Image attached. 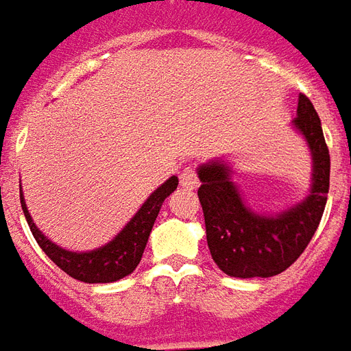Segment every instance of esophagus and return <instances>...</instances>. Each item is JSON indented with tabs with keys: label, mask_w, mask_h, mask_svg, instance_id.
I'll list each match as a JSON object with an SVG mask.
<instances>
[{
	"label": "esophagus",
	"mask_w": 351,
	"mask_h": 351,
	"mask_svg": "<svg viewBox=\"0 0 351 351\" xmlns=\"http://www.w3.org/2000/svg\"><path fill=\"white\" fill-rule=\"evenodd\" d=\"M180 183H181V187H185V189L198 187V185H200V181H198V176H196L195 168H185V170L181 171Z\"/></svg>",
	"instance_id": "esophagus-1"
}]
</instances>
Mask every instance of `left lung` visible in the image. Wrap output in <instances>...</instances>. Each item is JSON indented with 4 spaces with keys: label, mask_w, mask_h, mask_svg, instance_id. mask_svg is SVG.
Segmentation results:
<instances>
[{
    "label": "left lung",
    "mask_w": 351,
    "mask_h": 351,
    "mask_svg": "<svg viewBox=\"0 0 351 351\" xmlns=\"http://www.w3.org/2000/svg\"><path fill=\"white\" fill-rule=\"evenodd\" d=\"M293 126L304 136L312 153V189L302 202L278 215L247 208L232 181L230 166L223 160L198 168L202 181L198 198L211 259L232 278H270L287 270L306 250L322 221L329 193L330 156L322 121L304 94L299 96Z\"/></svg>",
    "instance_id": "1"
}]
</instances>
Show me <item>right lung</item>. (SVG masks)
Masks as SVG:
<instances>
[{
	"instance_id": "obj_1",
	"label": "right lung",
	"mask_w": 351,
	"mask_h": 351,
	"mask_svg": "<svg viewBox=\"0 0 351 351\" xmlns=\"http://www.w3.org/2000/svg\"><path fill=\"white\" fill-rule=\"evenodd\" d=\"M22 189V187H21ZM178 189V178L171 176L170 180L164 181L160 187L156 189L153 195L149 196L143 202L138 213L128 221V225L119 232V234L106 245H101L98 250L83 251H68L52 243L47 236L36 227V223L32 221L24 196L21 191V204L22 211L26 215L28 227L32 234L39 243V247L47 253V257L56 265V267L64 270L66 274L75 278L79 282L84 283H109L117 282L124 276L132 274L136 267L140 265L143 250L147 245L149 234L153 230L156 215L162 208V202L168 196Z\"/></svg>"
}]
</instances>
